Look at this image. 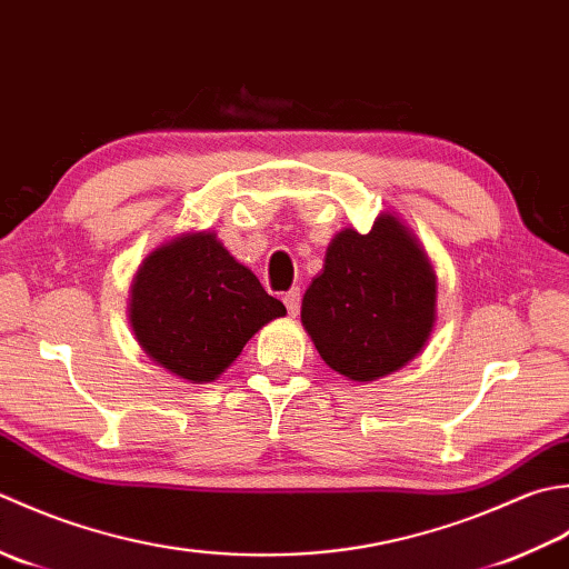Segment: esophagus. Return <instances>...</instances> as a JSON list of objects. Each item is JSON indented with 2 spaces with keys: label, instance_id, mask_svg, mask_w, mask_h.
Wrapping results in <instances>:
<instances>
[{
  "label": "esophagus",
  "instance_id": "1",
  "mask_svg": "<svg viewBox=\"0 0 569 569\" xmlns=\"http://www.w3.org/2000/svg\"><path fill=\"white\" fill-rule=\"evenodd\" d=\"M282 301H284V307H287V311L292 317H297L299 315V305H301V292L299 289L295 287V289H289V292L282 297Z\"/></svg>",
  "mask_w": 569,
  "mask_h": 569
}]
</instances>
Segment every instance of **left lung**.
I'll use <instances>...</instances> for the list:
<instances>
[{"mask_svg": "<svg viewBox=\"0 0 569 569\" xmlns=\"http://www.w3.org/2000/svg\"><path fill=\"white\" fill-rule=\"evenodd\" d=\"M437 277L420 242L382 213L366 236L341 230L301 299V323L323 363L349 380L392 373L435 327Z\"/></svg>", "mask_w": 569, "mask_h": 569, "instance_id": "8db88e82", "label": "left lung"}]
</instances>
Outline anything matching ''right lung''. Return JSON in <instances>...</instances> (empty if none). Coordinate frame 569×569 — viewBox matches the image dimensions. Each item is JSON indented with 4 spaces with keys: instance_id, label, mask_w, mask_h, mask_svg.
<instances>
[{
    "instance_id": "obj_1",
    "label": "right lung",
    "mask_w": 569,
    "mask_h": 569,
    "mask_svg": "<svg viewBox=\"0 0 569 569\" xmlns=\"http://www.w3.org/2000/svg\"><path fill=\"white\" fill-rule=\"evenodd\" d=\"M130 295L142 351L189 382L216 380L264 323L287 315L211 230L183 233L149 252Z\"/></svg>"
}]
</instances>
